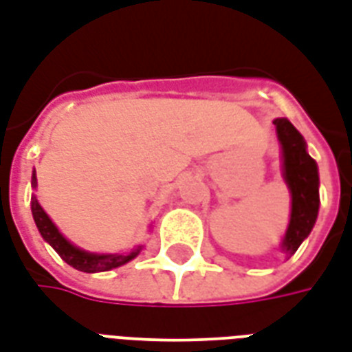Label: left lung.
<instances>
[{
  "label": "left lung",
  "instance_id": "8db88e82",
  "mask_svg": "<svg viewBox=\"0 0 352 352\" xmlns=\"http://www.w3.org/2000/svg\"><path fill=\"white\" fill-rule=\"evenodd\" d=\"M272 123L282 147L283 181L291 192V216L282 241V252L291 257L304 239H308L319 214V169L291 121L278 117Z\"/></svg>",
  "mask_w": 352,
  "mask_h": 352
}]
</instances>
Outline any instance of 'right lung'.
Listing matches in <instances>:
<instances>
[{
  "label": "right lung",
  "instance_id": "obj_1",
  "mask_svg": "<svg viewBox=\"0 0 352 352\" xmlns=\"http://www.w3.org/2000/svg\"><path fill=\"white\" fill-rule=\"evenodd\" d=\"M31 186H33V190L37 188L35 169H33V175H31ZM31 214H33V220L37 223L38 233H41L44 241L56 250L65 263H69L70 267L82 270V272H106V270L123 267L129 261H132L134 257L140 256V252L143 248V246H138V248L130 250L129 254H95V252L78 248L72 242L65 239L56 223L52 222L50 216L44 212L35 194L31 196Z\"/></svg>",
  "mask_w": 352,
  "mask_h": 352
}]
</instances>
